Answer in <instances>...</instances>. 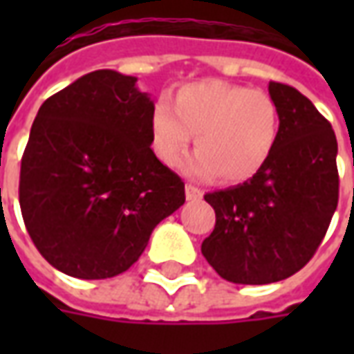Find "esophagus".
<instances>
[{"instance_id":"34e87169","label":"esophagus","mask_w":354,"mask_h":354,"mask_svg":"<svg viewBox=\"0 0 354 354\" xmlns=\"http://www.w3.org/2000/svg\"><path fill=\"white\" fill-rule=\"evenodd\" d=\"M185 197H187V201H199L203 197V192H201L199 187L187 184L185 185Z\"/></svg>"}]
</instances>
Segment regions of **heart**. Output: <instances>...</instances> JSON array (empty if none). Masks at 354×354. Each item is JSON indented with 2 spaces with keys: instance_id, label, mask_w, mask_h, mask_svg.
<instances>
[{
  "instance_id": "heart-1",
  "label": "heart",
  "mask_w": 354,
  "mask_h": 354,
  "mask_svg": "<svg viewBox=\"0 0 354 354\" xmlns=\"http://www.w3.org/2000/svg\"><path fill=\"white\" fill-rule=\"evenodd\" d=\"M195 136L197 153L187 161L189 174L218 176L222 184H241L266 167L281 136L277 102L258 88L208 80L189 83L151 111V147L174 167Z\"/></svg>"
}]
</instances>
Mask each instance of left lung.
Here are the masks:
<instances>
[{"label": "left lung", "instance_id": "obj_1", "mask_svg": "<svg viewBox=\"0 0 354 354\" xmlns=\"http://www.w3.org/2000/svg\"><path fill=\"white\" fill-rule=\"evenodd\" d=\"M281 136L266 167L245 184L207 193L214 231L201 252L235 284L288 279L311 260L337 207V140L313 102L284 83H269Z\"/></svg>", "mask_w": 354, "mask_h": 354}]
</instances>
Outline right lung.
Instances as JSON below:
<instances>
[{"label": "right lung", "mask_w": 354, "mask_h": 354, "mask_svg": "<svg viewBox=\"0 0 354 354\" xmlns=\"http://www.w3.org/2000/svg\"><path fill=\"white\" fill-rule=\"evenodd\" d=\"M153 102L136 77L83 75L43 102L20 162L26 230L50 266L109 279L138 260L155 225L185 203L151 149Z\"/></svg>", "instance_id": "1"}]
</instances>
